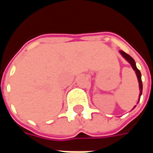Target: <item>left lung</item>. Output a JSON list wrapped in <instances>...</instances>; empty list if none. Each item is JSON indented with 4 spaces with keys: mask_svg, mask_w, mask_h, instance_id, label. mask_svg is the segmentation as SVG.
Segmentation results:
<instances>
[{
    "mask_svg": "<svg viewBox=\"0 0 153 153\" xmlns=\"http://www.w3.org/2000/svg\"><path fill=\"white\" fill-rule=\"evenodd\" d=\"M120 53L121 54V56L124 58H125V60L128 61V63L131 65L132 68H133V70H134L135 73H136V75H137V78H138V85H139V90H140V93H139V96H138V102H139V100H140V97L142 95V92H143V83H142V79H141V73H140V71L139 70H138V68L136 66V64H135L134 60L129 55H128L127 53H125V51H120ZM135 106H134V108H135ZM133 108V109H134Z\"/></svg>",
    "mask_w": 153,
    "mask_h": 153,
    "instance_id": "1",
    "label": "left lung"
}]
</instances>
